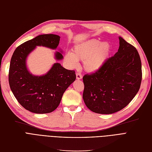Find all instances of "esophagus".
Listing matches in <instances>:
<instances>
[{"label": "esophagus", "instance_id": "obj_1", "mask_svg": "<svg viewBox=\"0 0 152 152\" xmlns=\"http://www.w3.org/2000/svg\"><path fill=\"white\" fill-rule=\"evenodd\" d=\"M76 79L77 80L82 79V75L80 74V73H76Z\"/></svg>", "mask_w": 152, "mask_h": 152}]
</instances>
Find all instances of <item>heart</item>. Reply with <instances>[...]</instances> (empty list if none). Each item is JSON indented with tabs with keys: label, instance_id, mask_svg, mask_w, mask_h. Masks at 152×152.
I'll return each instance as SVG.
<instances>
[{
	"label": "heart",
	"instance_id": "1",
	"mask_svg": "<svg viewBox=\"0 0 152 152\" xmlns=\"http://www.w3.org/2000/svg\"><path fill=\"white\" fill-rule=\"evenodd\" d=\"M111 46L107 42H101L96 39H89L76 45L72 53H65L64 61L71 69L78 66V61H83L84 69L90 73L99 71L109 58Z\"/></svg>",
	"mask_w": 152,
	"mask_h": 152
}]
</instances>
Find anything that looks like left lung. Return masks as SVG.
<instances>
[{"mask_svg":"<svg viewBox=\"0 0 152 152\" xmlns=\"http://www.w3.org/2000/svg\"><path fill=\"white\" fill-rule=\"evenodd\" d=\"M117 52L97 72L83 77V98L86 107L97 114H110L128 105L139 91L142 79L139 53L119 37Z\"/></svg>","mask_w":152,"mask_h":152,"instance_id":"1","label":"left lung"}]
</instances>
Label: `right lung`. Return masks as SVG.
Wrapping results in <instances>:
<instances>
[{"label": "right lung", "mask_w": 152, "mask_h": 152, "mask_svg": "<svg viewBox=\"0 0 152 152\" xmlns=\"http://www.w3.org/2000/svg\"><path fill=\"white\" fill-rule=\"evenodd\" d=\"M60 38L53 34L38 35L18 47L11 57L9 72L11 90L19 104L33 113L47 114L56 110L64 93L76 80L75 71L65 69L60 63L53 64L42 76L32 75L27 68V57L37 46L56 49ZM55 58L62 60V53L56 52Z\"/></svg>", "instance_id": "add662e5"}]
</instances>
